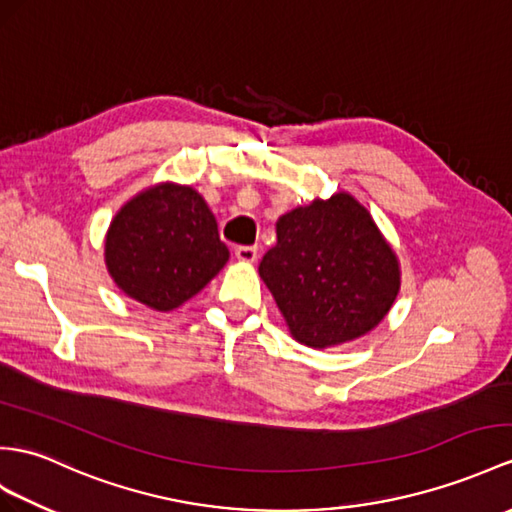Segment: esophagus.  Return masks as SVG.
Returning <instances> with one entry per match:
<instances>
[{
  "label": "esophagus",
  "mask_w": 512,
  "mask_h": 512,
  "mask_svg": "<svg viewBox=\"0 0 512 512\" xmlns=\"http://www.w3.org/2000/svg\"><path fill=\"white\" fill-rule=\"evenodd\" d=\"M236 258L241 260V263H254V260L258 258V247L254 245H239L234 249Z\"/></svg>",
  "instance_id": "1"
}]
</instances>
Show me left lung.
I'll list each match as a JSON object with an SVG mask.
<instances>
[{
    "label": "left lung",
    "instance_id": "left-lung-1",
    "mask_svg": "<svg viewBox=\"0 0 512 512\" xmlns=\"http://www.w3.org/2000/svg\"><path fill=\"white\" fill-rule=\"evenodd\" d=\"M278 243L258 273L295 341L315 350L354 341L389 313L397 256L350 193L299 206L276 223Z\"/></svg>",
    "mask_w": 512,
    "mask_h": 512
}]
</instances>
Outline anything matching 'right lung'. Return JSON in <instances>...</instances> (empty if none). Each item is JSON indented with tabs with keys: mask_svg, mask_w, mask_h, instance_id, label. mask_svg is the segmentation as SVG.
<instances>
[{
	"mask_svg": "<svg viewBox=\"0 0 512 512\" xmlns=\"http://www.w3.org/2000/svg\"><path fill=\"white\" fill-rule=\"evenodd\" d=\"M217 219L191 186L158 184L132 197L106 234V267L128 297L167 313L228 263Z\"/></svg>",
	"mask_w": 512,
	"mask_h": 512,
	"instance_id": "1",
	"label": "right lung"
}]
</instances>
